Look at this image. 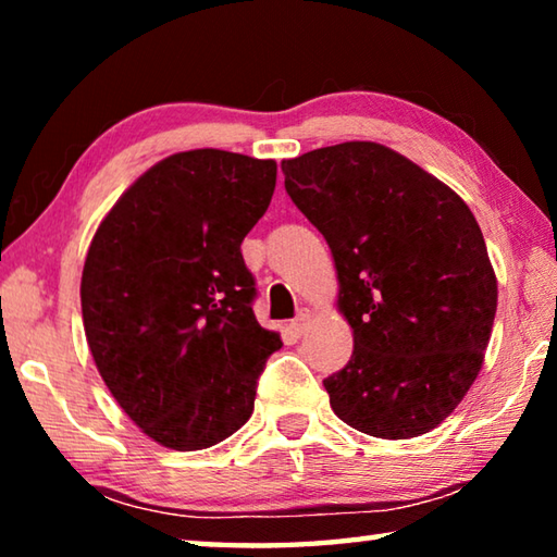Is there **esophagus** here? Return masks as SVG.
I'll use <instances>...</instances> for the list:
<instances>
[{
  "mask_svg": "<svg viewBox=\"0 0 557 557\" xmlns=\"http://www.w3.org/2000/svg\"><path fill=\"white\" fill-rule=\"evenodd\" d=\"M307 322H309V314L307 312H299L297 319H292V322H289V332L295 334V336H301V332H305V329H307Z\"/></svg>",
  "mask_w": 557,
  "mask_h": 557,
  "instance_id": "esophagus-1",
  "label": "esophagus"
}]
</instances>
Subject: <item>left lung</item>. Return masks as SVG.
Here are the masks:
<instances>
[{"instance_id": "obj_1", "label": "left lung", "mask_w": 557, "mask_h": 557, "mask_svg": "<svg viewBox=\"0 0 557 557\" xmlns=\"http://www.w3.org/2000/svg\"><path fill=\"white\" fill-rule=\"evenodd\" d=\"M297 209L324 235L354 354L324 379L332 410L371 437L435 430L482 371L496 275L469 206L375 143L282 162Z\"/></svg>"}]
</instances>
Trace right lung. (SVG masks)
Returning <instances> with one entry per match:
<instances>
[{
  "label": "right lung",
  "instance_id": "obj_1",
  "mask_svg": "<svg viewBox=\"0 0 557 557\" xmlns=\"http://www.w3.org/2000/svg\"><path fill=\"white\" fill-rule=\"evenodd\" d=\"M275 178L272 159L178 152L147 169L92 235L81 280L92 361L129 420L169 449L240 430L282 346L252 312L240 252Z\"/></svg>",
  "mask_w": 557,
  "mask_h": 557
}]
</instances>
